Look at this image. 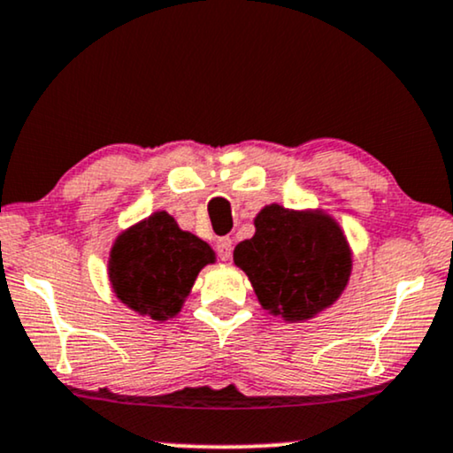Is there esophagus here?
<instances>
[{
    "mask_svg": "<svg viewBox=\"0 0 453 453\" xmlns=\"http://www.w3.org/2000/svg\"><path fill=\"white\" fill-rule=\"evenodd\" d=\"M217 255H219L221 261H230L232 259V250H234V242L232 238H219L217 240Z\"/></svg>",
    "mask_w": 453,
    "mask_h": 453,
    "instance_id": "esophagus-1",
    "label": "esophagus"
}]
</instances>
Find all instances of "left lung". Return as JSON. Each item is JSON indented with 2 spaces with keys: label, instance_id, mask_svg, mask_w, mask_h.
<instances>
[{
  "label": "left lung",
  "instance_id": "1",
  "mask_svg": "<svg viewBox=\"0 0 453 453\" xmlns=\"http://www.w3.org/2000/svg\"><path fill=\"white\" fill-rule=\"evenodd\" d=\"M255 230L234 249V263L263 309L303 322L339 299L351 276V250L332 217L269 204L255 217Z\"/></svg>",
  "mask_w": 453,
  "mask_h": 453
}]
</instances>
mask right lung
I'll use <instances>...</instances> for the list:
<instances>
[{"mask_svg":"<svg viewBox=\"0 0 453 453\" xmlns=\"http://www.w3.org/2000/svg\"><path fill=\"white\" fill-rule=\"evenodd\" d=\"M213 261L204 240L180 230L173 217L158 211L117 238L108 278L129 309L165 322L180 313L198 272Z\"/></svg>","mask_w":453,"mask_h":453,"instance_id":"obj_1","label":"right lung"}]
</instances>
